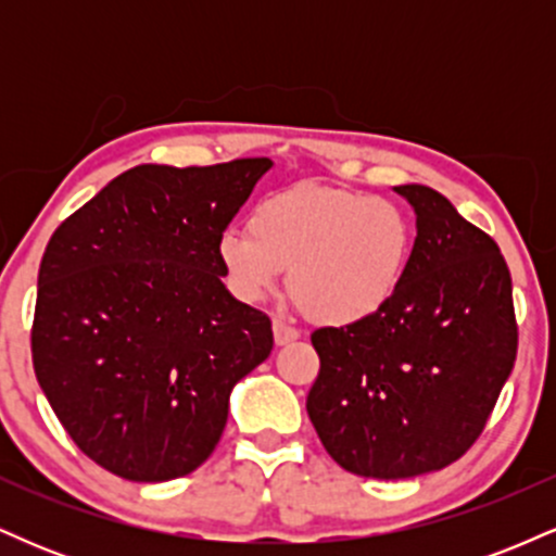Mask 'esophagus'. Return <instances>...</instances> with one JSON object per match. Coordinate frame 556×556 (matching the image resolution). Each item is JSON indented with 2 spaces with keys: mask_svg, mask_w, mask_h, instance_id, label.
I'll use <instances>...</instances> for the list:
<instances>
[{
  "mask_svg": "<svg viewBox=\"0 0 556 556\" xmlns=\"http://www.w3.org/2000/svg\"><path fill=\"white\" fill-rule=\"evenodd\" d=\"M300 337V331L292 324L282 321V318H274V342L277 344H290Z\"/></svg>",
  "mask_w": 556,
  "mask_h": 556,
  "instance_id": "34e87169",
  "label": "esophagus"
}]
</instances>
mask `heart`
I'll list each match as a JSON object with an SVG mask.
<instances>
[{
  "mask_svg": "<svg viewBox=\"0 0 556 556\" xmlns=\"http://www.w3.org/2000/svg\"><path fill=\"white\" fill-rule=\"evenodd\" d=\"M248 227H227L216 242L235 295L251 303L271 295L290 269V298L329 327L379 314L413 253V222L397 201L321 185L266 195Z\"/></svg>",
  "mask_w": 556,
  "mask_h": 556,
  "instance_id": "1",
  "label": "heart"
}]
</instances>
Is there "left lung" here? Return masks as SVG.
I'll list each match as a JSON object with an SVG mask.
<instances>
[{"mask_svg": "<svg viewBox=\"0 0 556 556\" xmlns=\"http://www.w3.org/2000/svg\"><path fill=\"white\" fill-rule=\"evenodd\" d=\"M402 285L379 314L311 334L308 418L331 460L366 478H413L481 437L518 355L513 277L500 245L426 185Z\"/></svg>", "mask_w": 556, "mask_h": 556, "instance_id": "left-lung-1", "label": "left lung"}]
</instances>
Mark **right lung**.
I'll return each instance as SVG.
<instances>
[{"label": "right lung", "mask_w": 556, "mask_h": 556, "mask_svg": "<svg viewBox=\"0 0 556 556\" xmlns=\"http://www.w3.org/2000/svg\"><path fill=\"white\" fill-rule=\"evenodd\" d=\"M271 159L140 164L54 229L30 353L78 450L127 481L193 473L229 392L269 358L271 318L229 295L216 242Z\"/></svg>", "instance_id": "add662e5"}]
</instances>
